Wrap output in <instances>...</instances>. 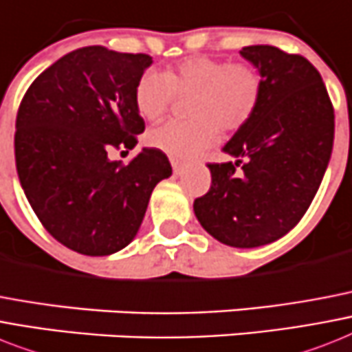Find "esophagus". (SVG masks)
Masks as SVG:
<instances>
[{
  "instance_id": "esophagus-1",
  "label": "esophagus",
  "mask_w": 352,
  "mask_h": 352,
  "mask_svg": "<svg viewBox=\"0 0 352 352\" xmlns=\"http://www.w3.org/2000/svg\"><path fill=\"white\" fill-rule=\"evenodd\" d=\"M171 168H173V173H182V170H184V166H182V162H179L177 159H171Z\"/></svg>"
}]
</instances>
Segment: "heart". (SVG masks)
<instances>
[{"label": "heart", "instance_id": "b5f03b06", "mask_svg": "<svg viewBox=\"0 0 352 352\" xmlns=\"http://www.w3.org/2000/svg\"><path fill=\"white\" fill-rule=\"evenodd\" d=\"M175 96H193L191 121L166 122L148 133V142L173 159H191L219 139L253 119L262 99V76L251 63L219 57H184L162 74L144 72L133 90L139 116L157 122L166 116Z\"/></svg>", "mask_w": 352, "mask_h": 352}]
</instances>
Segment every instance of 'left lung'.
<instances>
[{
	"instance_id": "8db88e82",
	"label": "left lung",
	"mask_w": 352,
	"mask_h": 352,
	"mask_svg": "<svg viewBox=\"0 0 352 352\" xmlns=\"http://www.w3.org/2000/svg\"><path fill=\"white\" fill-rule=\"evenodd\" d=\"M241 54L262 76V99L224 146L236 162L208 164L211 186L193 210L222 244L256 248L293 230L315 199L333 151L334 110L304 56L271 45Z\"/></svg>"
}]
</instances>
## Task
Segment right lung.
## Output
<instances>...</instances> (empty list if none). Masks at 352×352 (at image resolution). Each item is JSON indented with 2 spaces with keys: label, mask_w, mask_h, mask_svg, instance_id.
I'll return each instance as SVG.
<instances>
[{
  "label": "right lung",
  "mask_w": 352,
  "mask_h": 352,
  "mask_svg": "<svg viewBox=\"0 0 352 352\" xmlns=\"http://www.w3.org/2000/svg\"><path fill=\"white\" fill-rule=\"evenodd\" d=\"M148 54L82 47L34 79L16 117L19 182L45 230L68 250L111 255L133 241L157 182L171 175L166 153L142 148L128 164L110 150L144 131L133 102Z\"/></svg>",
  "instance_id": "add662e5"
}]
</instances>
